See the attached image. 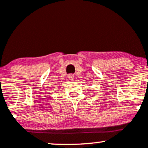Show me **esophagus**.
<instances>
[{"label": "esophagus", "instance_id": "1", "mask_svg": "<svg viewBox=\"0 0 148 148\" xmlns=\"http://www.w3.org/2000/svg\"><path fill=\"white\" fill-rule=\"evenodd\" d=\"M68 77H69V79H72V78L73 77V76H72V75H69V76H68Z\"/></svg>", "mask_w": 148, "mask_h": 148}]
</instances>
